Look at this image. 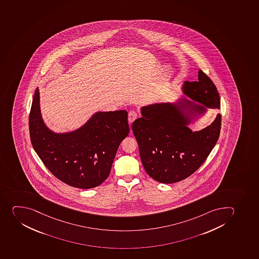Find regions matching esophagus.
<instances>
[{
	"label": "esophagus",
	"mask_w": 259,
	"mask_h": 259,
	"mask_svg": "<svg viewBox=\"0 0 259 259\" xmlns=\"http://www.w3.org/2000/svg\"><path fill=\"white\" fill-rule=\"evenodd\" d=\"M138 113L134 112V111H131L128 113V121L130 123H133V121H135L136 119L138 118Z\"/></svg>",
	"instance_id": "esophagus-1"
}]
</instances>
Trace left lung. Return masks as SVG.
<instances>
[{"label": "left lung", "instance_id": "8db88e82", "mask_svg": "<svg viewBox=\"0 0 259 259\" xmlns=\"http://www.w3.org/2000/svg\"><path fill=\"white\" fill-rule=\"evenodd\" d=\"M182 98L175 103H155L142 107V117L132 128L138 141L147 174L161 183H178L197 171L219 140L221 115L205 128L192 132L188 124L206 108L220 107L216 85L199 70L198 81H184ZM199 102L201 105L196 104Z\"/></svg>", "mask_w": 259, "mask_h": 259}]
</instances>
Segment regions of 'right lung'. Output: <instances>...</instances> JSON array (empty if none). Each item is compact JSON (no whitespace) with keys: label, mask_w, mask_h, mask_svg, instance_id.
<instances>
[{"label":"right lung","mask_w":259,"mask_h":259,"mask_svg":"<svg viewBox=\"0 0 259 259\" xmlns=\"http://www.w3.org/2000/svg\"><path fill=\"white\" fill-rule=\"evenodd\" d=\"M127 115L125 110L96 112L77 130L56 133L43 121L37 88L29 115L31 144L59 180L74 188H95L108 178L119 145L128 135Z\"/></svg>","instance_id":"obj_1"}]
</instances>
